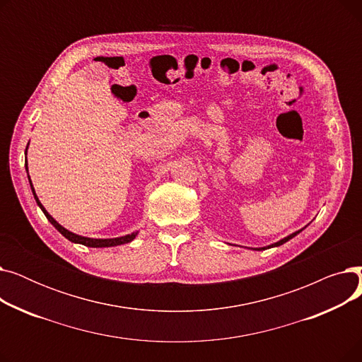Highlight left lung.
Instances as JSON below:
<instances>
[{
  "label": "left lung",
  "instance_id": "8db88e82",
  "mask_svg": "<svg viewBox=\"0 0 362 362\" xmlns=\"http://www.w3.org/2000/svg\"><path fill=\"white\" fill-rule=\"evenodd\" d=\"M302 232V229L300 230H298V232H295V233H292V235H289V236H286V238H283L281 240H279V242H276V243H272V245H269V246H264V248H255V251H264V250H267V248H273V246H280V245H283L284 242H288L289 239H292V238H295L298 233H300Z\"/></svg>",
  "mask_w": 362,
  "mask_h": 362
}]
</instances>
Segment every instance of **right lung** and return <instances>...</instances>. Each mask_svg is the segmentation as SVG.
Returning a JSON list of instances; mask_svg holds the SVG:
<instances>
[{"mask_svg": "<svg viewBox=\"0 0 362 362\" xmlns=\"http://www.w3.org/2000/svg\"><path fill=\"white\" fill-rule=\"evenodd\" d=\"M28 145H29V144H28ZM26 152H28V146H26ZM25 167H26V171H28V158H26ZM29 183H30V189H32V194H33V197H35V201H36V204H37V205H40V208L42 210V213L45 214V217L48 218V221H49V223L55 227V229L59 230V232H60L66 239H69L70 242L81 243V245L89 246V248H110V246H117V245L129 243V242H132L133 239H135V238H136V235H138V232H135V233H130V235L120 236V238H112V239H93V238H85V236L76 235V233H73V232H70V230L64 229V227H63L62 224L57 223V221H55V220L48 214V211L45 210L44 205L41 204V201H40V199H37V197H36V194H35V189H33V185H32L30 177H29Z\"/></svg>", "mask_w": 362, "mask_h": 362, "instance_id": "obj_1", "label": "right lung"}]
</instances>
